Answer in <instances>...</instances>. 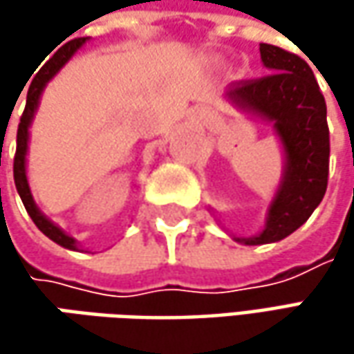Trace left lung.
Instances as JSON below:
<instances>
[{"label": "left lung", "mask_w": 354, "mask_h": 354, "mask_svg": "<svg viewBox=\"0 0 354 354\" xmlns=\"http://www.w3.org/2000/svg\"><path fill=\"white\" fill-rule=\"evenodd\" d=\"M260 59L272 75L240 82L226 92V100L272 124L283 171L264 228L254 236H232L246 246L272 244L295 232L319 207L329 177L327 106L313 71L301 57L266 43H260Z\"/></svg>", "instance_id": "left-lung-1"}]
</instances>
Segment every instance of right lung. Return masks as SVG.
<instances>
[{"label":"right lung","mask_w":354,"mask_h":354,"mask_svg":"<svg viewBox=\"0 0 354 354\" xmlns=\"http://www.w3.org/2000/svg\"><path fill=\"white\" fill-rule=\"evenodd\" d=\"M88 39H75L71 43H66L64 47H61L53 59L37 73L33 78L29 92H27V104H25V112L21 116L19 128H17V151H15V159H13V177H15V187H17V193H19L21 201L25 205V209L29 212V216L33 218V223L37 228L48 236L53 242H57L59 246L66 248V250H80L78 242L75 238L68 236L61 226H57L50 218H47L43 212L39 211L37 203H35L33 193H31V187L27 181V149H29V128L33 124V118L37 114V108L41 102V96H43V90L47 88V84L59 75L62 66L71 61L78 53V48H82V45H86Z\"/></svg>","instance_id":"1"}]
</instances>
